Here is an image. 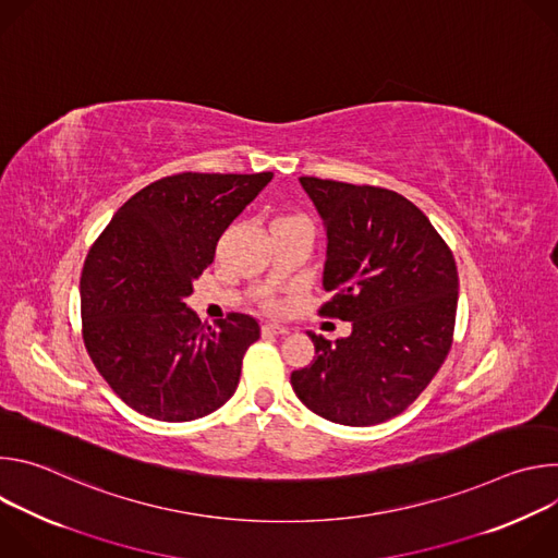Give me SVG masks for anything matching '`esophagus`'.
I'll use <instances>...</instances> for the list:
<instances>
[{
    "label": "esophagus",
    "mask_w": 558,
    "mask_h": 558,
    "mask_svg": "<svg viewBox=\"0 0 558 558\" xmlns=\"http://www.w3.org/2000/svg\"><path fill=\"white\" fill-rule=\"evenodd\" d=\"M263 333H269V336H287L289 329L284 325H278V323H265L263 325Z\"/></svg>",
    "instance_id": "esophagus-1"
}]
</instances>
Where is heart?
<instances>
[{
	"mask_svg": "<svg viewBox=\"0 0 558 558\" xmlns=\"http://www.w3.org/2000/svg\"><path fill=\"white\" fill-rule=\"evenodd\" d=\"M282 218H291V216H282Z\"/></svg>",
	"mask_w": 558,
	"mask_h": 558,
	"instance_id": "obj_1",
	"label": "heart"
}]
</instances>
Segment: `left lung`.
Returning a JSON list of instances; mask_svg holds the SVG:
<instances>
[{"label": "left lung", "instance_id": "obj_1", "mask_svg": "<svg viewBox=\"0 0 558 558\" xmlns=\"http://www.w3.org/2000/svg\"><path fill=\"white\" fill-rule=\"evenodd\" d=\"M327 229L320 315L351 323L291 373L298 400L329 422L373 426L404 413L441 368L454 331L457 265L426 214L402 194L300 177Z\"/></svg>", "mask_w": 558, "mask_h": 558}]
</instances>
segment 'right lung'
Wrapping results in <instances>:
<instances>
[{"instance_id": "obj_1", "label": "right lung", "mask_w": 558, "mask_h": 558, "mask_svg": "<svg viewBox=\"0 0 558 558\" xmlns=\"http://www.w3.org/2000/svg\"><path fill=\"white\" fill-rule=\"evenodd\" d=\"M271 179L183 172L154 181L119 207L90 247L82 271L84 342L136 413L192 422L235 392L258 323L229 313L211 329L185 298L214 263L222 231Z\"/></svg>"}]
</instances>
